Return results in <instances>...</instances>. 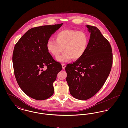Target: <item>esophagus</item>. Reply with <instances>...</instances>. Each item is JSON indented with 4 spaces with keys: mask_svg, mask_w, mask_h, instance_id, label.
<instances>
[{
    "mask_svg": "<svg viewBox=\"0 0 128 128\" xmlns=\"http://www.w3.org/2000/svg\"><path fill=\"white\" fill-rule=\"evenodd\" d=\"M62 68L63 69H64L65 68V67H66V65L64 64H62Z\"/></svg>",
    "mask_w": 128,
    "mask_h": 128,
    "instance_id": "obj_1",
    "label": "esophagus"
}]
</instances>
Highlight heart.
<instances>
[{
    "label": "heart",
    "instance_id": "b5f03b06",
    "mask_svg": "<svg viewBox=\"0 0 128 128\" xmlns=\"http://www.w3.org/2000/svg\"><path fill=\"white\" fill-rule=\"evenodd\" d=\"M55 39L56 41L48 40L46 47L49 53L55 56H58L63 50L64 52L56 58L61 63L67 62L72 58L74 60L80 59L85 53L89 43L88 37L85 32L71 30L58 32Z\"/></svg>",
    "mask_w": 128,
    "mask_h": 128
}]
</instances>
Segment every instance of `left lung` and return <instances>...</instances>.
Segmentation results:
<instances>
[{
  "label": "left lung",
  "mask_w": 128,
  "mask_h": 128,
  "mask_svg": "<svg viewBox=\"0 0 128 128\" xmlns=\"http://www.w3.org/2000/svg\"><path fill=\"white\" fill-rule=\"evenodd\" d=\"M90 33L84 55L65 68L70 94L77 99L87 100L103 86L112 65V48L109 42L96 27L86 25Z\"/></svg>",
  "instance_id": "left-lung-1"
}]
</instances>
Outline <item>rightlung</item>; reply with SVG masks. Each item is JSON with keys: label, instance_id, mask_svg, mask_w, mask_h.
Wrapping results in <instances>:
<instances>
[{"label": "right lung", "instance_id": "obj_1", "mask_svg": "<svg viewBox=\"0 0 128 128\" xmlns=\"http://www.w3.org/2000/svg\"><path fill=\"white\" fill-rule=\"evenodd\" d=\"M63 24L44 25L28 30L15 44L12 55L14 74L18 85L28 96L45 100L54 94L53 84L62 70L54 60L46 44ZM46 66L47 69L43 70Z\"/></svg>", "mask_w": 128, "mask_h": 128}]
</instances>
